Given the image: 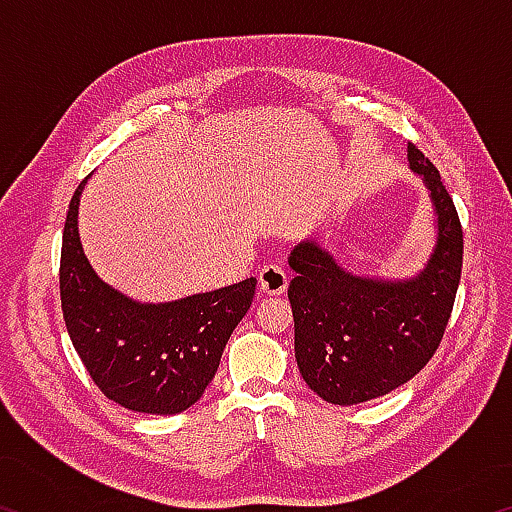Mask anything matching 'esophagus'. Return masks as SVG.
<instances>
[{"mask_svg":"<svg viewBox=\"0 0 512 512\" xmlns=\"http://www.w3.org/2000/svg\"><path fill=\"white\" fill-rule=\"evenodd\" d=\"M289 277L282 266L266 264L262 271H259V289H262L266 296H280V293L287 291Z\"/></svg>","mask_w":512,"mask_h":512,"instance_id":"1","label":"esophagus"}]
</instances>
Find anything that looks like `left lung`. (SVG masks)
Returning a JSON list of instances; mask_svg holds the SVG:
<instances>
[{"mask_svg":"<svg viewBox=\"0 0 512 512\" xmlns=\"http://www.w3.org/2000/svg\"><path fill=\"white\" fill-rule=\"evenodd\" d=\"M438 237L422 271L406 280L352 275L318 241L291 250L289 300L302 379L325 402L350 406L406 384L427 366L452 316L463 266V230L438 169L409 144Z\"/></svg>","mask_w":512,"mask_h":512,"instance_id":"left-lung-1","label":"left lung"}]
</instances>
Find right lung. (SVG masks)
<instances>
[{
	"label": "right lung",
	"mask_w": 512,
	"mask_h": 512,
	"mask_svg": "<svg viewBox=\"0 0 512 512\" xmlns=\"http://www.w3.org/2000/svg\"><path fill=\"white\" fill-rule=\"evenodd\" d=\"M69 203L60 250V302L76 352L94 384L124 409L176 415L201 400L239 320L253 305L255 277L171 302H137L94 273Z\"/></svg>",
	"instance_id": "add662e5"
}]
</instances>
